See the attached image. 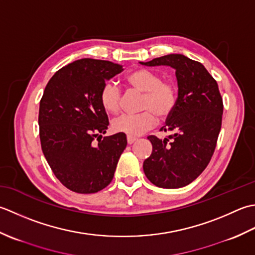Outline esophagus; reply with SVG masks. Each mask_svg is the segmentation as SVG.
Returning <instances> with one entry per match:
<instances>
[{
  "label": "esophagus",
  "instance_id": "1",
  "mask_svg": "<svg viewBox=\"0 0 255 255\" xmlns=\"http://www.w3.org/2000/svg\"><path fill=\"white\" fill-rule=\"evenodd\" d=\"M135 141H136V138L133 137V136H129V135H128V144H133Z\"/></svg>",
  "mask_w": 255,
  "mask_h": 255
}]
</instances>
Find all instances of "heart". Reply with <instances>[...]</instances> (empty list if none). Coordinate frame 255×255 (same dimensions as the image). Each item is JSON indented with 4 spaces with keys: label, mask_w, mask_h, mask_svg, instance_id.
Instances as JSON below:
<instances>
[{
    "label": "heart",
    "mask_w": 255,
    "mask_h": 255,
    "mask_svg": "<svg viewBox=\"0 0 255 255\" xmlns=\"http://www.w3.org/2000/svg\"><path fill=\"white\" fill-rule=\"evenodd\" d=\"M126 82L132 89L144 92L142 109L146 111L134 116L123 114L114 119L112 128L116 132L139 136L156 126V116L166 119L173 113L177 103V90L173 82L162 80L156 72L143 68L129 72ZM100 101L106 111L118 112L121 106L120 89L112 82H107L101 89Z\"/></svg>",
    "instance_id": "b5f03b06"
}]
</instances>
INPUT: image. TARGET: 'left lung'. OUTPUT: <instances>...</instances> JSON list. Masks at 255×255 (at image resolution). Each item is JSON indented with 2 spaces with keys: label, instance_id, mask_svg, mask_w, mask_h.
Segmentation results:
<instances>
[{
  "label": "left lung",
  "instance_id": "left-lung-1",
  "mask_svg": "<svg viewBox=\"0 0 255 255\" xmlns=\"http://www.w3.org/2000/svg\"><path fill=\"white\" fill-rule=\"evenodd\" d=\"M139 64L171 67L178 86L177 103L160 128L171 135L147 137L153 150L143 163L145 176L160 188L185 187L205 170L215 152L223 112L219 88L204 65L185 55L169 54Z\"/></svg>",
  "mask_w": 255,
  "mask_h": 255
}]
</instances>
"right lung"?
<instances>
[{"label":"right lung","instance_id":"right-lung-1","mask_svg":"<svg viewBox=\"0 0 255 255\" xmlns=\"http://www.w3.org/2000/svg\"><path fill=\"white\" fill-rule=\"evenodd\" d=\"M122 70L108 60L79 59L57 71L45 88L38 116L41 149L56 177L75 193L106 188L127 147L123 133L101 139L109 119L100 92Z\"/></svg>","mask_w":255,"mask_h":255}]
</instances>
